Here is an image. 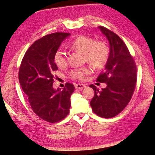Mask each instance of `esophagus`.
<instances>
[{"instance_id":"esophagus-1","label":"esophagus","mask_w":155,"mask_h":155,"mask_svg":"<svg viewBox=\"0 0 155 155\" xmlns=\"http://www.w3.org/2000/svg\"><path fill=\"white\" fill-rule=\"evenodd\" d=\"M85 87H86V85L83 84H75V88L76 89L82 90Z\"/></svg>"}]
</instances>
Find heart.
<instances>
[{"label": "heart", "instance_id": "1", "mask_svg": "<svg viewBox=\"0 0 155 155\" xmlns=\"http://www.w3.org/2000/svg\"><path fill=\"white\" fill-rule=\"evenodd\" d=\"M73 49L84 53L88 62L96 68L104 66L107 61L109 57V48L105 44L101 41H95L91 37L80 35L73 40L70 44ZM54 61L59 68L66 66V52L62 49H58L54 55ZM91 68L89 66L77 68L71 72V77L73 79L83 81L87 75L91 74Z\"/></svg>", "mask_w": 155, "mask_h": 155}]
</instances>
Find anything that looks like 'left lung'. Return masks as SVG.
Masks as SVG:
<instances>
[{
    "label": "left lung",
    "instance_id": "left-lung-1",
    "mask_svg": "<svg viewBox=\"0 0 155 155\" xmlns=\"http://www.w3.org/2000/svg\"><path fill=\"white\" fill-rule=\"evenodd\" d=\"M109 41V53L104 70L97 81L106 83L101 91L94 85V96L90 102L92 110L104 118L120 114L129 103L137 83V66L125 43L115 33L99 26Z\"/></svg>",
    "mask_w": 155,
    "mask_h": 155
}]
</instances>
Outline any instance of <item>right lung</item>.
<instances>
[{"mask_svg": "<svg viewBox=\"0 0 155 155\" xmlns=\"http://www.w3.org/2000/svg\"><path fill=\"white\" fill-rule=\"evenodd\" d=\"M71 35L56 32L35 41L21 61L18 79L34 112L43 120L57 123L69 114L73 84L67 83L62 90L54 89L53 73L58 69L54 55L61 43Z\"/></svg>", "mask_w": 155, "mask_h": 155, "instance_id": "right-lung-1", "label": "right lung"}]
</instances>
